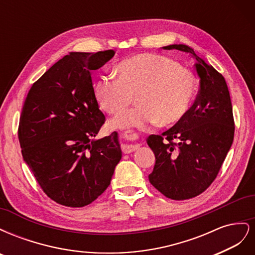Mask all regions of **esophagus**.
I'll list each match as a JSON object with an SVG mask.
<instances>
[{
  "label": "esophagus",
  "mask_w": 255,
  "mask_h": 255,
  "mask_svg": "<svg viewBox=\"0 0 255 255\" xmlns=\"http://www.w3.org/2000/svg\"><path fill=\"white\" fill-rule=\"evenodd\" d=\"M135 136H136L135 134L130 133V132H125V133L121 134V137L123 138V139H126V140L129 139V138H133V137H135ZM137 149H138V144L127 143V144H125V146H123V148H122V152L125 153V154H129V153H132V152L136 151Z\"/></svg>",
  "instance_id": "obj_1"
}]
</instances>
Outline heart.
Instances as JSON below:
<instances>
[{"label":"heart","instance_id":"b5f03b06","mask_svg":"<svg viewBox=\"0 0 255 255\" xmlns=\"http://www.w3.org/2000/svg\"><path fill=\"white\" fill-rule=\"evenodd\" d=\"M118 79L100 76L94 90L101 109L110 115L125 111L136 96L139 105L119 115L112 126L144 128L159 121L169 126L181 120L195 98L197 80L189 69L159 54H139L117 66Z\"/></svg>","mask_w":255,"mask_h":255}]
</instances>
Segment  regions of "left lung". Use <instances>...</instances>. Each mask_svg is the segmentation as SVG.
Instances as JSON below:
<instances>
[{
	"label": "left lung",
	"mask_w": 255,
	"mask_h": 255,
	"mask_svg": "<svg viewBox=\"0 0 255 255\" xmlns=\"http://www.w3.org/2000/svg\"><path fill=\"white\" fill-rule=\"evenodd\" d=\"M164 49L190 53L197 60L200 78L196 101L184 117L146 140L156 158L150 183L165 197L180 201L195 198L211 186L233 143L235 123L222 74L187 45Z\"/></svg>",
	"instance_id": "8db88e82"
}]
</instances>
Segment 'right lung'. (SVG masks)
<instances>
[{
    "instance_id": "add662e5",
    "label": "right lung",
    "mask_w": 255,
    "mask_h": 255,
    "mask_svg": "<svg viewBox=\"0 0 255 255\" xmlns=\"http://www.w3.org/2000/svg\"><path fill=\"white\" fill-rule=\"evenodd\" d=\"M115 53L71 52L33 84L23 104L18 128L23 159L44 194L60 205L94 202L121 159L117 133L96 139L105 116L91 78Z\"/></svg>"
}]
</instances>
